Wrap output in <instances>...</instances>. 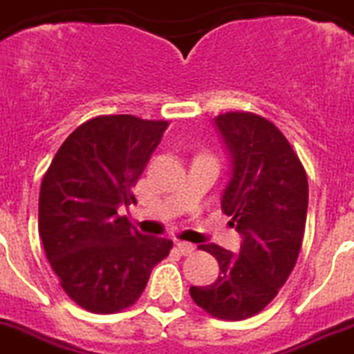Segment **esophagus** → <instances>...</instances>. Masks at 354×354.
Segmentation results:
<instances>
[{"instance_id":"34e87169","label":"esophagus","mask_w":354,"mask_h":354,"mask_svg":"<svg viewBox=\"0 0 354 354\" xmlns=\"http://www.w3.org/2000/svg\"><path fill=\"white\" fill-rule=\"evenodd\" d=\"M176 250L180 251L181 254H192L196 251V245L190 244V242H185V241H178L176 242Z\"/></svg>"}]
</instances>
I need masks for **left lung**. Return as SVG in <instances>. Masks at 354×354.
<instances>
[{
	"label": "left lung",
	"mask_w": 354,
	"mask_h": 354,
	"mask_svg": "<svg viewBox=\"0 0 354 354\" xmlns=\"http://www.w3.org/2000/svg\"><path fill=\"white\" fill-rule=\"evenodd\" d=\"M232 158L221 207L242 235L239 253L201 244L219 262V278L190 287L205 312L242 321L262 312L285 285L305 235L308 178L285 135L266 118L228 112L215 118Z\"/></svg>",
	"instance_id": "left-lung-1"
}]
</instances>
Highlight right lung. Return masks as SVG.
<instances>
[{
    "mask_svg": "<svg viewBox=\"0 0 354 354\" xmlns=\"http://www.w3.org/2000/svg\"><path fill=\"white\" fill-rule=\"evenodd\" d=\"M167 121L100 115L60 146L39 196V233L64 292L92 313H115L139 299L173 241L142 235L119 207L133 189Z\"/></svg>",
    "mask_w": 354,
    "mask_h": 354,
    "instance_id": "1",
    "label": "right lung"
}]
</instances>
